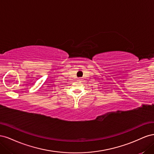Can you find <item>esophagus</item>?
I'll use <instances>...</instances> for the list:
<instances>
[{"label":"esophagus","instance_id":"34e87169","mask_svg":"<svg viewBox=\"0 0 154 154\" xmlns=\"http://www.w3.org/2000/svg\"><path fill=\"white\" fill-rule=\"evenodd\" d=\"M82 80V79H80V80Z\"/></svg>","mask_w":154,"mask_h":154}]
</instances>
